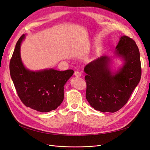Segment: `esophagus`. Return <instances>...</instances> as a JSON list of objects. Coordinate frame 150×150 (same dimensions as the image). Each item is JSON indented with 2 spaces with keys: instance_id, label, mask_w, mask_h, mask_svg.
I'll list each match as a JSON object with an SVG mask.
<instances>
[{
  "instance_id": "obj_1",
  "label": "esophagus",
  "mask_w": 150,
  "mask_h": 150,
  "mask_svg": "<svg viewBox=\"0 0 150 150\" xmlns=\"http://www.w3.org/2000/svg\"><path fill=\"white\" fill-rule=\"evenodd\" d=\"M74 76L76 77H80L81 76V73L79 71H75L74 72Z\"/></svg>"
}]
</instances>
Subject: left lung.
<instances>
[{
    "label": "left lung",
    "mask_w": 150,
    "mask_h": 150,
    "mask_svg": "<svg viewBox=\"0 0 150 150\" xmlns=\"http://www.w3.org/2000/svg\"><path fill=\"white\" fill-rule=\"evenodd\" d=\"M115 55L123 64L112 72L111 57L103 56L85 66L86 98L94 110L115 112L123 107L138 84L141 76L140 54L134 40L122 35L116 47Z\"/></svg>",
    "instance_id": "left-lung-1"
}]
</instances>
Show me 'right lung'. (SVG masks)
<instances>
[{"instance_id":"obj_1","label":"right lung","mask_w":150,"mask_h":150,"mask_svg":"<svg viewBox=\"0 0 150 150\" xmlns=\"http://www.w3.org/2000/svg\"><path fill=\"white\" fill-rule=\"evenodd\" d=\"M22 35L16 43L10 61V74L17 93L27 107L41 112L54 110L64 99V87L74 73L72 69H54L32 71L24 66L21 57Z\"/></svg>"}]
</instances>
